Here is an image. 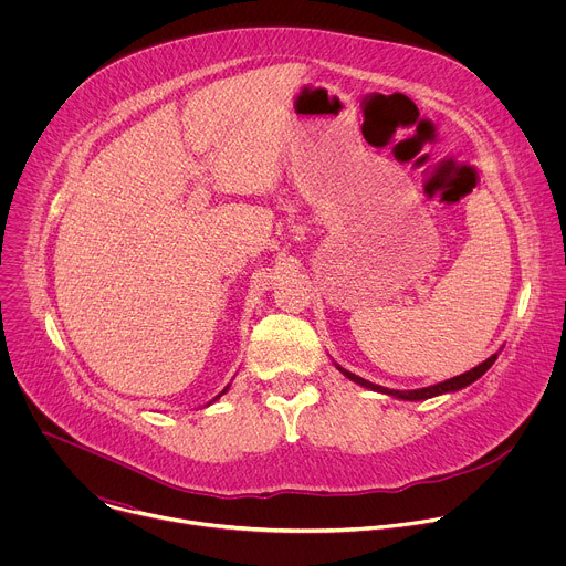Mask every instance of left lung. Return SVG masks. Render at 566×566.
Returning <instances> with one entry per match:
<instances>
[{
	"label": "left lung",
	"mask_w": 566,
	"mask_h": 566,
	"mask_svg": "<svg viewBox=\"0 0 566 566\" xmlns=\"http://www.w3.org/2000/svg\"><path fill=\"white\" fill-rule=\"evenodd\" d=\"M495 360H497V354H493L491 358L479 363V365L472 367L470 371H463V374H459V376H454V378H448V380H443V382H437V385H430V387H421V389H389V387L369 382V380H365V378H360V376H356V374L343 369L338 363H334V365H336V369L343 371V376H347L349 380H354V382H358L360 387H367V389H371V391H380V394H387V396L398 398V400H426V398H434V396H441V394L459 391V389L472 385L476 378H481L483 374H486V371L493 367Z\"/></svg>",
	"instance_id": "left-lung-1"
}]
</instances>
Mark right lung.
Listing matches in <instances>:
<instances>
[{"label":"right lung","mask_w":566,"mask_h":566,"mask_svg":"<svg viewBox=\"0 0 566 566\" xmlns=\"http://www.w3.org/2000/svg\"><path fill=\"white\" fill-rule=\"evenodd\" d=\"M228 389H230V382H228V385H226V387H223V389H221V391H219V394H217V396H214V398H212V400H210V402H206V406H203V408H208V406H212V402H214V400H219V398H221V396H223V394H226V391H228Z\"/></svg>","instance_id":"right-lung-1"}]
</instances>
